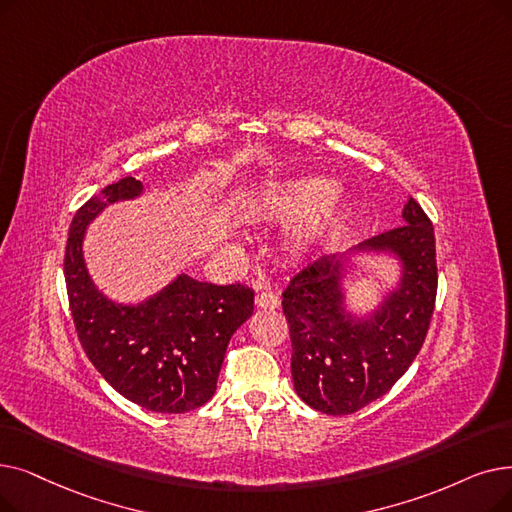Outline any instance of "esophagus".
<instances>
[{
    "label": "esophagus",
    "mask_w": 512,
    "mask_h": 512,
    "mask_svg": "<svg viewBox=\"0 0 512 512\" xmlns=\"http://www.w3.org/2000/svg\"><path fill=\"white\" fill-rule=\"evenodd\" d=\"M255 305L261 309H276L280 305V297L272 291H263L255 297Z\"/></svg>",
    "instance_id": "1"
}]
</instances>
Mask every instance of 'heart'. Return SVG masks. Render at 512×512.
Here are the masks:
<instances>
[{
    "label": "heart",
    "mask_w": 512,
    "mask_h": 512,
    "mask_svg": "<svg viewBox=\"0 0 512 512\" xmlns=\"http://www.w3.org/2000/svg\"><path fill=\"white\" fill-rule=\"evenodd\" d=\"M341 192L335 186H328L324 180L318 177H307V180L288 182L282 186H274L272 190L261 196V213L274 217V219H288V217H299L309 213L311 209L320 207L318 219L309 221V224L299 230L293 238V249H305L307 244L314 240L322 228L328 213L332 207L337 205Z\"/></svg>",
    "instance_id": "obj_1"
}]
</instances>
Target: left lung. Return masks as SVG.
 Masks as SVG:
<instances>
[{
	"label": "left lung",
	"instance_id": "1",
	"mask_svg": "<svg viewBox=\"0 0 512 512\" xmlns=\"http://www.w3.org/2000/svg\"><path fill=\"white\" fill-rule=\"evenodd\" d=\"M404 221L362 244L404 263L402 284L368 320L345 316L335 257L307 263L284 288L295 391L322 414H353L385 395L425 343L437 297L435 232L414 198Z\"/></svg>",
	"mask_w": 512,
	"mask_h": 512
}]
</instances>
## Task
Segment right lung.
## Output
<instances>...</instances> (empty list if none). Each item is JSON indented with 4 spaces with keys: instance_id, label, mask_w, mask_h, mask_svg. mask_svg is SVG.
<instances>
[{
    "instance_id": "add662e5",
    "label": "right lung",
    "mask_w": 512,
    "mask_h": 512,
    "mask_svg": "<svg viewBox=\"0 0 512 512\" xmlns=\"http://www.w3.org/2000/svg\"><path fill=\"white\" fill-rule=\"evenodd\" d=\"M142 192L123 177L81 205L64 249V280L79 343L96 370L129 402L161 414H184L215 393L228 343L253 314L255 293L180 276L140 305L108 301L85 270V226L110 203Z\"/></svg>"
}]
</instances>
